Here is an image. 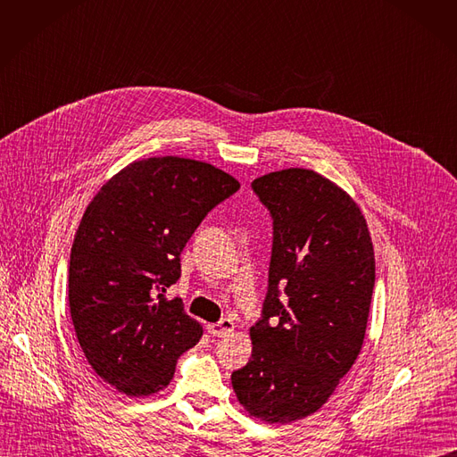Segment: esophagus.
I'll return each instance as SVG.
<instances>
[{"label": "esophagus", "mask_w": 457, "mask_h": 457, "mask_svg": "<svg viewBox=\"0 0 457 457\" xmlns=\"http://www.w3.org/2000/svg\"><path fill=\"white\" fill-rule=\"evenodd\" d=\"M233 320H229V318H222L219 323H211V325H207V330H209V334L211 337H219V338H222V337H226L228 332H231L233 330Z\"/></svg>", "instance_id": "esophagus-1"}]
</instances>
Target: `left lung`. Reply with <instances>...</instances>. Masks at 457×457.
Wrapping results in <instances>:
<instances>
[{"label":"left lung","mask_w":457,"mask_h":457,"mask_svg":"<svg viewBox=\"0 0 457 457\" xmlns=\"http://www.w3.org/2000/svg\"><path fill=\"white\" fill-rule=\"evenodd\" d=\"M271 217L262 314L252 358L233 371L238 403L266 422L318 411L347 375L366 337L375 253L353 198L307 169L253 179Z\"/></svg>","instance_id":"1"}]
</instances>
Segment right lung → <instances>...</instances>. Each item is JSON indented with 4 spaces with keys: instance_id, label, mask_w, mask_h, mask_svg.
<instances>
[{
    "instance_id": "obj_1",
    "label": "right lung",
    "mask_w": 457,
    "mask_h": 457,
    "mask_svg": "<svg viewBox=\"0 0 457 457\" xmlns=\"http://www.w3.org/2000/svg\"><path fill=\"white\" fill-rule=\"evenodd\" d=\"M240 189L209 163L148 158L101 187L77 229L68 276L70 311L87 363L129 397L158 393L178 358L202 338L179 297V255L211 209Z\"/></svg>"
}]
</instances>
